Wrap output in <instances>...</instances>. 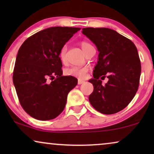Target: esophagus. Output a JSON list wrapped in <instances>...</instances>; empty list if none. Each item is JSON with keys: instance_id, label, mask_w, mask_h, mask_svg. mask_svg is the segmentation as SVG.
Returning <instances> with one entry per match:
<instances>
[{"instance_id": "34e87169", "label": "esophagus", "mask_w": 154, "mask_h": 154, "mask_svg": "<svg viewBox=\"0 0 154 154\" xmlns=\"http://www.w3.org/2000/svg\"><path fill=\"white\" fill-rule=\"evenodd\" d=\"M84 83H85V81H83V80L79 79V81H78V84H79V85H81V84H83Z\"/></svg>"}]
</instances>
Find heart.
Instances as JSON below:
<instances>
[{
    "label": "heart",
    "instance_id": "heart-1",
    "mask_svg": "<svg viewBox=\"0 0 154 154\" xmlns=\"http://www.w3.org/2000/svg\"><path fill=\"white\" fill-rule=\"evenodd\" d=\"M81 45L82 49L83 50V52H85V50L87 49V48H88L91 45L87 43V42L83 41L81 43ZM66 46H64V47L61 48L60 51V58L62 62H64L65 60H66ZM87 71H88V69L86 68V67L73 66H71V67H69V68L65 69L64 74L66 75H69V76L83 78L85 75V73Z\"/></svg>",
    "mask_w": 154,
    "mask_h": 154
}]
</instances>
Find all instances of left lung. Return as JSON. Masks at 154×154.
<instances>
[{"label": "left lung", "mask_w": 154, "mask_h": 154, "mask_svg": "<svg viewBox=\"0 0 154 154\" xmlns=\"http://www.w3.org/2000/svg\"><path fill=\"white\" fill-rule=\"evenodd\" d=\"M82 30L100 52L93 79L89 80L94 87L90 104L104 114L118 113L129 104L138 90L141 63L136 46L113 29L88 27ZM106 76L109 81L102 85L99 78Z\"/></svg>", "instance_id": "left-lung-1"}]
</instances>
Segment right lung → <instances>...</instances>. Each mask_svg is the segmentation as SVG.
<instances>
[{"label": "right lung", "instance_id": "right-lung-1", "mask_svg": "<svg viewBox=\"0 0 154 154\" xmlns=\"http://www.w3.org/2000/svg\"><path fill=\"white\" fill-rule=\"evenodd\" d=\"M79 30L67 26L45 29L28 38L19 49L13 83L21 106L31 117L48 121L64 110L67 95L78 80L62 75L60 51Z\"/></svg>", "mask_w": 154, "mask_h": 154}]
</instances>
